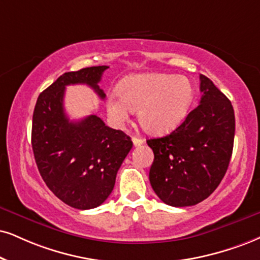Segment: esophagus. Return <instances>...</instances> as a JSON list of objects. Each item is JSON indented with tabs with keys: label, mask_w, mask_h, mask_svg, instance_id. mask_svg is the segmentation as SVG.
Here are the masks:
<instances>
[{
	"label": "esophagus",
	"mask_w": 260,
	"mask_h": 260,
	"mask_svg": "<svg viewBox=\"0 0 260 260\" xmlns=\"http://www.w3.org/2000/svg\"><path fill=\"white\" fill-rule=\"evenodd\" d=\"M133 142H134V146H135V147H140V146H142L143 143H145V140L140 139V137L134 136L133 137Z\"/></svg>",
	"instance_id": "34e87169"
}]
</instances>
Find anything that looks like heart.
Wrapping results in <instances>:
<instances>
[{"instance_id": "heart-1", "label": "heart", "mask_w": 260, "mask_h": 260, "mask_svg": "<svg viewBox=\"0 0 260 260\" xmlns=\"http://www.w3.org/2000/svg\"><path fill=\"white\" fill-rule=\"evenodd\" d=\"M194 89L188 78L168 73H141L125 77L107 96V111L114 120L124 121L131 110L149 134L169 133L187 115Z\"/></svg>"}]
</instances>
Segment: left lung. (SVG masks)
<instances>
[{
    "mask_svg": "<svg viewBox=\"0 0 260 260\" xmlns=\"http://www.w3.org/2000/svg\"><path fill=\"white\" fill-rule=\"evenodd\" d=\"M200 105L177 129L147 140L154 153L150 185L170 206H193L210 197L225 175L233 154L232 102L204 75H200Z\"/></svg>",
    "mask_w": 260,
    "mask_h": 260,
    "instance_id": "8db88e82",
    "label": "left lung"
}]
</instances>
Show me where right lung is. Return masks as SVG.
Returning a JSON list of instances; mask_svg holds the SVG:
<instances>
[{"label": "right lung", "instance_id": "obj_1", "mask_svg": "<svg viewBox=\"0 0 260 260\" xmlns=\"http://www.w3.org/2000/svg\"><path fill=\"white\" fill-rule=\"evenodd\" d=\"M107 69L92 66L63 73L41 92L32 117L31 143L38 171L60 200L78 210L105 203L133 148L126 134L107 126L96 114L71 121L63 110L66 85L86 84L105 99L98 84Z\"/></svg>", "mask_w": 260, "mask_h": 260}]
</instances>
